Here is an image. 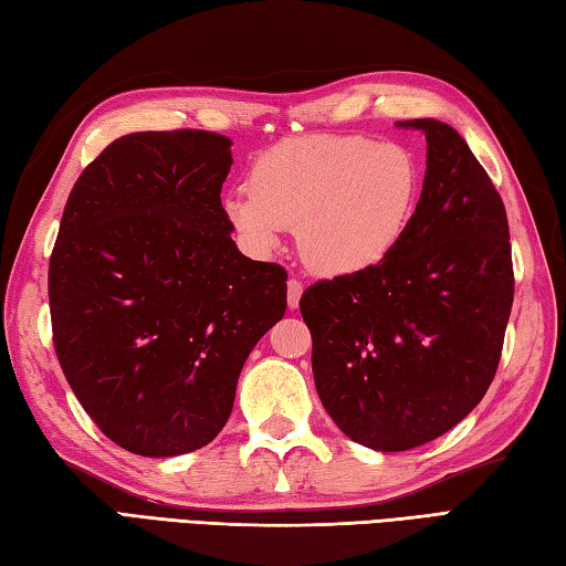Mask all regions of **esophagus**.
<instances>
[{"instance_id": "34e87169", "label": "esophagus", "mask_w": 566, "mask_h": 566, "mask_svg": "<svg viewBox=\"0 0 566 566\" xmlns=\"http://www.w3.org/2000/svg\"><path fill=\"white\" fill-rule=\"evenodd\" d=\"M300 295H303V283L295 279L287 281V307L295 310L300 305Z\"/></svg>"}]
</instances>
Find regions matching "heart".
I'll list each match as a JSON object with an SVG mask.
<instances>
[{
  "label": "heart",
  "mask_w": 566,
  "mask_h": 566,
  "mask_svg": "<svg viewBox=\"0 0 566 566\" xmlns=\"http://www.w3.org/2000/svg\"><path fill=\"white\" fill-rule=\"evenodd\" d=\"M251 190L222 200L227 222L256 253L297 227L300 256L327 279L368 273L394 256L418 212L420 164L410 148L366 136H303L251 166Z\"/></svg>",
  "instance_id": "heart-1"
}]
</instances>
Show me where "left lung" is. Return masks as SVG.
<instances>
[{
	"label": "left lung",
	"instance_id": "obj_1",
	"mask_svg": "<svg viewBox=\"0 0 566 566\" xmlns=\"http://www.w3.org/2000/svg\"><path fill=\"white\" fill-rule=\"evenodd\" d=\"M398 126L428 138L406 239L384 266L300 297L322 406L376 452L432 442L479 406L513 307L509 217L489 172L449 124Z\"/></svg>",
	"mask_w": 566,
	"mask_h": 566
}]
</instances>
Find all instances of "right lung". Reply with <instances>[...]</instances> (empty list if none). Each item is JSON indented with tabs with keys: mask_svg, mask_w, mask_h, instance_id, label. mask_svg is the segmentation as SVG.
Here are the masks:
<instances>
[{
	"mask_svg": "<svg viewBox=\"0 0 566 566\" xmlns=\"http://www.w3.org/2000/svg\"><path fill=\"white\" fill-rule=\"evenodd\" d=\"M222 134L136 132L77 178L51 253L57 361L80 406L126 452L212 442L251 349L285 315L287 273L232 239Z\"/></svg>",
	"mask_w": 566,
	"mask_h": 566,
	"instance_id": "1",
	"label": "right lung"
}]
</instances>
